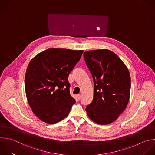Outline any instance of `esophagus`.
Here are the masks:
<instances>
[{
	"label": "esophagus",
	"instance_id": "obj_1",
	"mask_svg": "<svg viewBox=\"0 0 155 155\" xmlns=\"http://www.w3.org/2000/svg\"><path fill=\"white\" fill-rule=\"evenodd\" d=\"M81 94H78V95H77V98L78 100H80V99L81 98Z\"/></svg>",
	"mask_w": 155,
	"mask_h": 155
}]
</instances>
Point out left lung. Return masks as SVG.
<instances>
[{
    "label": "left lung",
    "instance_id": "left-lung-1",
    "mask_svg": "<svg viewBox=\"0 0 155 155\" xmlns=\"http://www.w3.org/2000/svg\"><path fill=\"white\" fill-rule=\"evenodd\" d=\"M94 83V97L86 111L99 125L114 122L128 104L131 78L121 59L111 50L98 49L83 54Z\"/></svg>",
    "mask_w": 155,
    "mask_h": 155
}]
</instances>
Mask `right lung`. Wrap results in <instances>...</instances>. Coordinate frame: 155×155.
I'll return each mask as SVG.
<instances>
[{
	"label": "right lung",
	"instance_id": "1",
	"mask_svg": "<svg viewBox=\"0 0 155 155\" xmlns=\"http://www.w3.org/2000/svg\"><path fill=\"white\" fill-rule=\"evenodd\" d=\"M83 50L50 48L29 63L25 76V94L33 113L49 124L69 114L75 100L71 96L68 80Z\"/></svg>",
	"mask_w": 155,
	"mask_h": 155
}]
</instances>
